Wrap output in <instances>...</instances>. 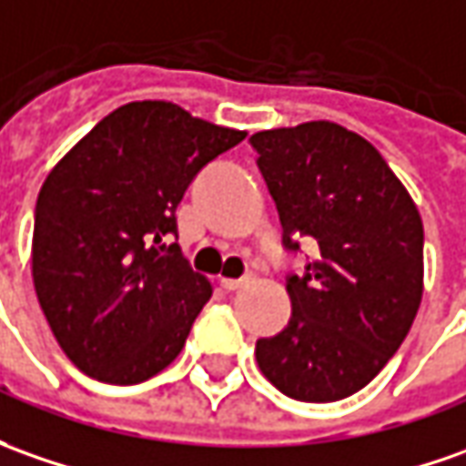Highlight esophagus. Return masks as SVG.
Returning <instances> with one entry per match:
<instances>
[{
  "label": "esophagus",
  "mask_w": 466,
  "mask_h": 466,
  "mask_svg": "<svg viewBox=\"0 0 466 466\" xmlns=\"http://www.w3.org/2000/svg\"><path fill=\"white\" fill-rule=\"evenodd\" d=\"M249 283V278H221V288L224 290H239Z\"/></svg>",
  "instance_id": "34e87169"
}]
</instances>
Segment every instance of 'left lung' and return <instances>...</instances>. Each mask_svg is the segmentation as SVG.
Here are the masks:
<instances>
[{"label": "left lung", "mask_w": 466, "mask_h": 466, "mask_svg": "<svg viewBox=\"0 0 466 466\" xmlns=\"http://www.w3.org/2000/svg\"><path fill=\"white\" fill-rule=\"evenodd\" d=\"M283 245H319L288 278L293 316L255 357L288 398L334 403L362 390L410 331L423 296V221L385 157L334 122L252 135Z\"/></svg>", "instance_id": "obj_1"}]
</instances>
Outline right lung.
<instances>
[{"instance_id":"1","label":"right lung","mask_w":466,"mask_h":466,"mask_svg":"<svg viewBox=\"0 0 466 466\" xmlns=\"http://www.w3.org/2000/svg\"><path fill=\"white\" fill-rule=\"evenodd\" d=\"M245 137L173 101H129L47 173L35 207V293L88 378L135 385L180 354L211 283L173 242L176 208L193 176Z\"/></svg>"}]
</instances>
